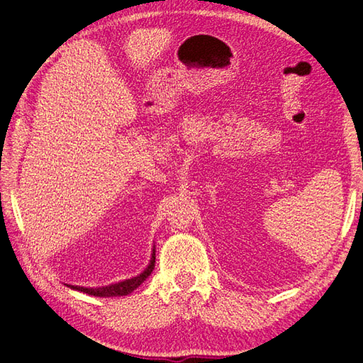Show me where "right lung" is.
Returning <instances> with one entry per match:
<instances>
[{
    "label": "right lung",
    "instance_id": "add662e5",
    "mask_svg": "<svg viewBox=\"0 0 363 363\" xmlns=\"http://www.w3.org/2000/svg\"><path fill=\"white\" fill-rule=\"evenodd\" d=\"M155 265H156V250H152L150 265L147 267V269L144 272H140L138 277L123 280V281L113 283V284H108V286H103V288H83V286H72V284H68V286L71 289L89 294V295H94V296H104V298H106V296H123V295L131 294L138 286H140V284L144 283V280L148 279V276L152 272V269H155Z\"/></svg>",
    "mask_w": 363,
    "mask_h": 363
}]
</instances>
